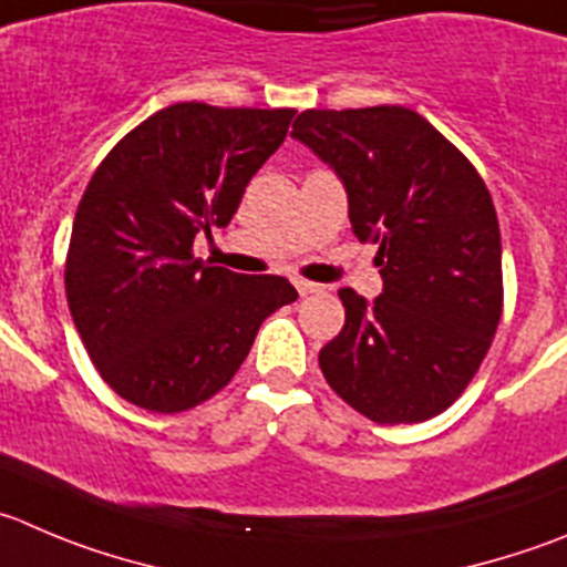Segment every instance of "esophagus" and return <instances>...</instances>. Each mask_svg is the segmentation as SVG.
<instances>
[{"label": "esophagus", "mask_w": 567, "mask_h": 567, "mask_svg": "<svg viewBox=\"0 0 567 567\" xmlns=\"http://www.w3.org/2000/svg\"><path fill=\"white\" fill-rule=\"evenodd\" d=\"M295 289H298V295H300V298H306V295H315V292H320V284H311V280H303V278H298V280H295Z\"/></svg>", "instance_id": "esophagus-1"}]
</instances>
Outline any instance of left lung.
<instances>
[{"instance_id":"8db88e82","label":"left lung","mask_w":567,"mask_h":567,"mask_svg":"<svg viewBox=\"0 0 567 567\" xmlns=\"http://www.w3.org/2000/svg\"><path fill=\"white\" fill-rule=\"evenodd\" d=\"M348 192L384 292L339 289L344 326L320 350L331 390L373 423H423L465 392L504 309L501 230L476 166L403 105L303 111L292 127Z\"/></svg>"}]
</instances>
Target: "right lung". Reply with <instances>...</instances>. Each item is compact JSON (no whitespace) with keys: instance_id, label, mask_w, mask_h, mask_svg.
I'll list each match as a JSON object with an SVG mask.
<instances>
[{"instance_id":"right-lung-1","label":"right lung","mask_w":567,"mask_h":567,"mask_svg":"<svg viewBox=\"0 0 567 567\" xmlns=\"http://www.w3.org/2000/svg\"><path fill=\"white\" fill-rule=\"evenodd\" d=\"M292 116L177 102L96 166L74 214L66 298L94 368L127 403L175 414L208 401L261 322L298 300L280 275H239L192 252L194 236L234 219Z\"/></svg>"}]
</instances>
